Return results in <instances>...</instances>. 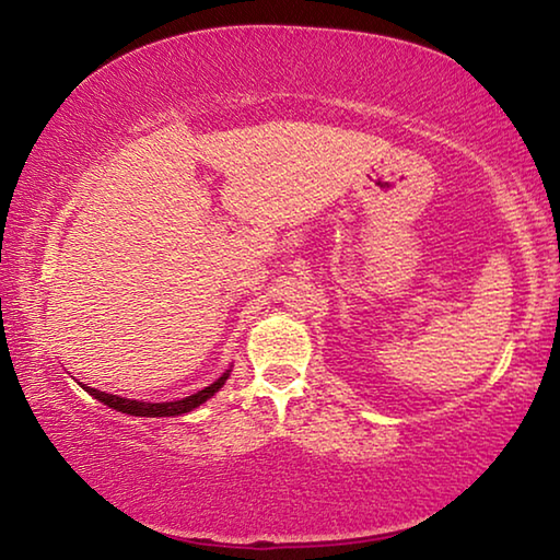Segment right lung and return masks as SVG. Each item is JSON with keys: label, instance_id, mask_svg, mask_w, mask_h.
<instances>
[{"label": "right lung", "instance_id": "1", "mask_svg": "<svg viewBox=\"0 0 560 560\" xmlns=\"http://www.w3.org/2000/svg\"><path fill=\"white\" fill-rule=\"evenodd\" d=\"M226 377H230V373H224L220 381H214L210 387H205V390L189 395V397H183V400H175V402H140V400H128V397L101 393V390H96V387H83V385L81 387L89 395L96 397V400L113 407V410H118V412L136 415V417H173V415H185V412L195 410V407H200L202 402L210 400V397L224 385Z\"/></svg>", "mask_w": 560, "mask_h": 560}]
</instances>
